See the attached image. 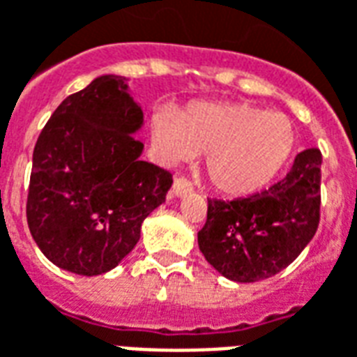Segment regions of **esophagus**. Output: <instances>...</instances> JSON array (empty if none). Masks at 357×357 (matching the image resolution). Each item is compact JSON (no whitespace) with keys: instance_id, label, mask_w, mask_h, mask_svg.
<instances>
[{"instance_id":"1","label":"esophagus","mask_w":357,"mask_h":357,"mask_svg":"<svg viewBox=\"0 0 357 357\" xmlns=\"http://www.w3.org/2000/svg\"><path fill=\"white\" fill-rule=\"evenodd\" d=\"M172 192H174L176 197H187L189 192H192L191 181H187L185 178H178L174 181V185H172Z\"/></svg>"}]
</instances>
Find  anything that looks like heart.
Returning a JSON list of instances; mask_svg holds the SVG:
<instances>
[{
	"mask_svg": "<svg viewBox=\"0 0 357 357\" xmlns=\"http://www.w3.org/2000/svg\"><path fill=\"white\" fill-rule=\"evenodd\" d=\"M153 151L165 165L206 155L208 181L229 197L265 189L297 147L286 115L252 104H192L174 115L157 109L149 121Z\"/></svg>",
	"mask_w": 357,
	"mask_h": 357,
	"instance_id": "b5f03b06",
	"label": "heart"
}]
</instances>
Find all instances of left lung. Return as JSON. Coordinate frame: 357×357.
Wrapping results in <instances>:
<instances>
[{
	"label": "left lung",
	"instance_id": "left-lung-1",
	"mask_svg": "<svg viewBox=\"0 0 357 357\" xmlns=\"http://www.w3.org/2000/svg\"><path fill=\"white\" fill-rule=\"evenodd\" d=\"M321 153L305 149L278 183L248 199L208 200L199 231L206 261L232 282L271 278L299 257L318 231Z\"/></svg>",
	"mask_w": 357,
	"mask_h": 357
}]
</instances>
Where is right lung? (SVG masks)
<instances>
[{
	"instance_id": "right-lung-1",
	"label": "right lung",
	"mask_w": 357,
	"mask_h": 357,
	"mask_svg": "<svg viewBox=\"0 0 357 357\" xmlns=\"http://www.w3.org/2000/svg\"><path fill=\"white\" fill-rule=\"evenodd\" d=\"M144 112L119 75L58 105L33 149L26 218L47 259L81 276L112 271L138 244L172 174L142 160Z\"/></svg>"
}]
</instances>
